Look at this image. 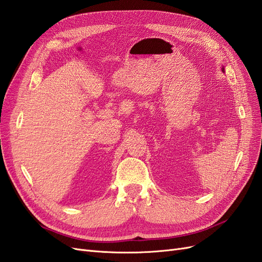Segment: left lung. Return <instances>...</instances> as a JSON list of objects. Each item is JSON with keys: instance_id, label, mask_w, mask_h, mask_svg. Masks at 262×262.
<instances>
[{"instance_id": "1", "label": "left lung", "mask_w": 262, "mask_h": 262, "mask_svg": "<svg viewBox=\"0 0 262 262\" xmlns=\"http://www.w3.org/2000/svg\"><path fill=\"white\" fill-rule=\"evenodd\" d=\"M222 71H223V72H225V71H224V67H223V68H222Z\"/></svg>"}]
</instances>
